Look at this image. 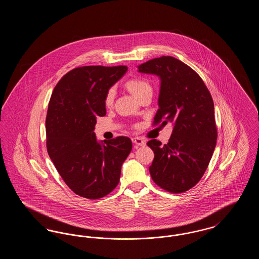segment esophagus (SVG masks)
Returning <instances> with one entry per match:
<instances>
[{
  "label": "esophagus",
  "instance_id": "esophagus-1",
  "mask_svg": "<svg viewBox=\"0 0 259 259\" xmlns=\"http://www.w3.org/2000/svg\"><path fill=\"white\" fill-rule=\"evenodd\" d=\"M132 142L137 145V146H145L146 145V141L140 137H135V138H132Z\"/></svg>",
  "mask_w": 259,
  "mask_h": 259
}]
</instances>
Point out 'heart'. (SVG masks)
<instances>
[{"label":"heart","mask_w":259,"mask_h":259,"mask_svg":"<svg viewBox=\"0 0 259 259\" xmlns=\"http://www.w3.org/2000/svg\"><path fill=\"white\" fill-rule=\"evenodd\" d=\"M126 87L129 89V91L135 96L136 98L140 99L144 96L146 93L149 91L152 92L151 84L148 82L147 79L142 77H134L129 79L126 82ZM115 98V89L111 87L108 89L105 98H104V104L107 108H110L112 106Z\"/></svg>","instance_id":"obj_1"}]
</instances>
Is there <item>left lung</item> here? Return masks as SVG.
<instances>
[{
	"mask_svg": "<svg viewBox=\"0 0 259 259\" xmlns=\"http://www.w3.org/2000/svg\"><path fill=\"white\" fill-rule=\"evenodd\" d=\"M139 72L160 76L159 109L152 125L175 124L168 144L155 139L147 144L154 151L151 179L168 192L183 193L199 183L215 148L213 101L201 76L171 56L146 62Z\"/></svg>",
	"mask_w": 259,
	"mask_h": 259,
	"instance_id": "8db88e82",
	"label": "left lung"
}]
</instances>
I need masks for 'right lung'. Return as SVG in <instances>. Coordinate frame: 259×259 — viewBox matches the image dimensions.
<instances>
[{"mask_svg": "<svg viewBox=\"0 0 259 259\" xmlns=\"http://www.w3.org/2000/svg\"><path fill=\"white\" fill-rule=\"evenodd\" d=\"M126 71V66L74 68L62 76L50 97L47 149L65 184L80 197L94 200L111 193L132 149L128 137L100 145L93 132L97 117L106 115L108 89Z\"/></svg>", "mask_w": 259, "mask_h": 259, "instance_id": "right-lung-1", "label": "right lung"}]
</instances>
